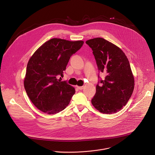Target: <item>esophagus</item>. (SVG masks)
Masks as SVG:
<instances>
[{
    "label": "esophagus",
    "instance_id": "1",
    "mask_svg": "<svg viewBox=\"0 0 155 155\" xmlns=\"http://www.w3.org/2000/svg\"><path fill=\"white\" fill-rule=\"evenodd\" d=\"M77 88H78L79 90H83V88H84V86H77Z\"/></svg>",
    "mask_w": 155,
    "mask_h": 155
}]
</instances>
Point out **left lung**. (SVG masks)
<instances>
[{"label":"left lung","mask_w":155,"mask_h":155,"mask_svg":"<svg viewBox=\"0 0 155 155\" xmlns=\"http://www.w3.org/2000/svg\"><path fill=\"white\" fill-rule=\"evenodd\" d=\"M86 43L93 51L99 72L105 74L104 80L98 75L92 104L102 113H116L126 104L134 91V78L129 62L120 48L103 38H93Z\"/></svg>","instance_id":"8db88e82"}]
</instances>
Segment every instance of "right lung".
<instances>
[{
  "mask_svg": "<svg viewBox=\"0 0 155 155\" xmlns=\"http://www.w3.org/2000/svg\"><path fill=\"white\" fill-rule=\"evenodd\" d=\"M83 44V41L53 38L42 45L29 59L24 86L31 102L41 111L56 114L69 104L75 89L58 77H63L70 58Z\"/></svg>",
  "mask_w": 155,
  "mask_h": 155,
  "instance_id": "1",
  "label": "right lung"
}]
</instances>
